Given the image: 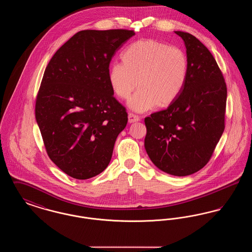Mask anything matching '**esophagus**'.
Returning a JSON list of instances; mask_svg holds the SVG:
<instances>
[{
	"label": "esophagus",
	"instance_id": "esophagus-1",
	"mask_svg": "<svg viewBox=\"0 0 252 252\" xmlns=\"http://www.w3.org/2000/svg\"><path fill=\"white\" fill-rule=\"evenodd\" d=\"M140 120H141V118L138 115H135L133 113L128 114V123L132 124V123H135V122H139Z\"/></svg>",
	"mask_w": 252,
	"mask_h": 252
}]
</instances>
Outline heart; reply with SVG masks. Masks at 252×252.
Segmentation results:
<instances>
[{
  "instance_id": "1",
  "label": "heart",
  "mask_w": 252,
  "mask_h": 252,
  "mask_svg": "<svg viewBox=\"0 0 252 252\" xmlns=\"http://www.w3.org/2000/svg\"><path fill=\"white\" fill-rule=\"evenodd\" d=\"M122 63H113L108 72L114 94L127 99L137 85L140 88L128 101V107L144 112L166 107L180 95L187 78L188 60L176 46L154 40L134 42L122 55Z\"/></svg>"
}]
</instances>
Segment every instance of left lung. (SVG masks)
Returning <instances> with one entry per match:
<instances>
[{
  "instance_id": "obj_1",
  "label": "left lung",
  "mask_w": 252,
  "mask_h": 252,
  "mask_svg": "<svg viewBox=\"0 0 252 252\" xmlns=\"http://www.w3.org/2000/svg\"><path fill=\"white\" fill-rule=\"evenodd\" d=\"M175 33L186 47V82L166 109L144 119V148L159 170L185 177L207 164L224 132L227 86L203 43L189 33Z\"/></svg>"
}]
</instances>
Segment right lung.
Segmentation results:
<instances>
[{
	"mask_svg": "<svg viewBox=\"0 0 252 252\" xmlns=\"http://www.w3.org/2000/svg\"><path fill=\"white\" fill-rule=\"evenodd\" d=\"M135 33L83 30L49 62L36 102V120L47 154L65 174L88 180L102 173L127 124L113 96L109 63Z\"/></svg>",
	"mask_w": 252,
	"mask_h": 252,
	"instance_id": "obj_1",
	"label": "right lung"
}]
</instances>
